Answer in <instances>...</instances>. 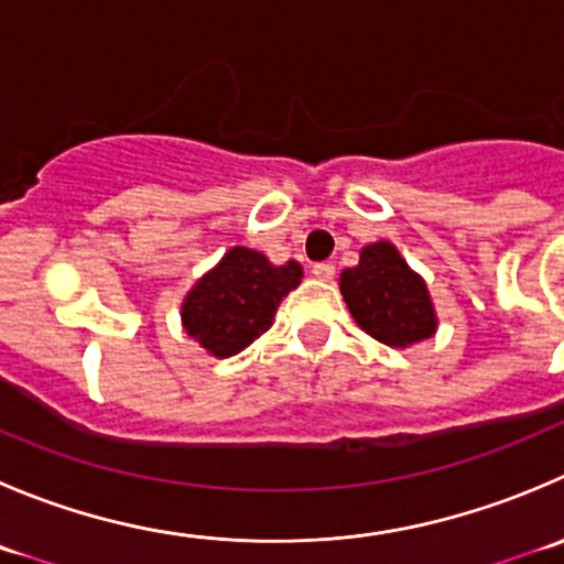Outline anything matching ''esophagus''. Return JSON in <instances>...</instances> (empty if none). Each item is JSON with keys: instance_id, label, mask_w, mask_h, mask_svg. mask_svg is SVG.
<instances>
[{"instance_id": "obj_1", "label": "esophagus", "mask_w": 564, "mask_h": 564, "mask_svg": "<svg viewBox=\"0 0 564 564\" xmlns=\"http://www.w3.org/2000/svg\"><path fill=\"white\" fill-rule=\"evenodd\" d=\"M314 278L316 281H333V278H336V267L333 264H327V261H322V264H314Z\"/></svg>"}]
</instances>
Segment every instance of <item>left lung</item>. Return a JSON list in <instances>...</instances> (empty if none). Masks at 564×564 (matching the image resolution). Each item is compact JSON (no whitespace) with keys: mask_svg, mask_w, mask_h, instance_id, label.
<instances>
[{"mask_svg":"<svg viewBox=\"0 0 564 564\" xmlns=\"http://www.w3.org/2000/svg\"><path fill=\"white\" fill-rule=\"evenodd\" d=\"M338 286L352 319L388 347L424 341L438 327L427 283L391 242L366 245L358 267L344 270Z\"/></svg>","mask_w":564,"mask_h":564,"instance_id":"1","label":"left lung"}]
</instances>
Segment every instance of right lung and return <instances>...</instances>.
<instances>
[{"instance_id":"1","label":"right lung","mask_w":564,"mask_h":564,"mask_svg":"<svg viewBox=\"0 0 564 564\" xmlns=\"http://www.w3.org/2000/svg\"><path fill=\"white\" fill-rule=\"evenodd\" d=\"M300 278L297 261L275 267L259 250L237 245L184 297V330L215 358H231L270 330L278 305Z\"/></svg>"}]
</instances>
